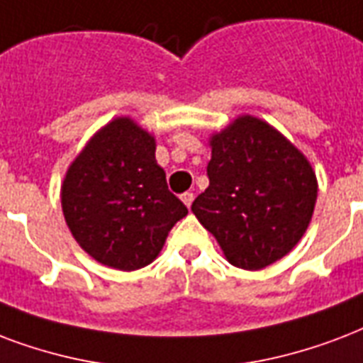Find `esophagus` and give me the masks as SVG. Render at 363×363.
I'll use <instances>...</instances> for the list:
<instances>
[{
  "label": "esophagus",
  "instance_id": "esophagus-1",
  "mask_svg": "<svg viewBox=\"0 0 363 363\" xmlns=\"http://www.w3.org/2000/svg\"><path fill=\"white\" fill-rule=\"evenodd\" d=\"M181 200H182V203H184V206L190 209V206H192V201H194V194L192 192H184L181 196Z\"/></svg>",
  "mask_w": 363,
  "mask_h": 363
}]
</instances>
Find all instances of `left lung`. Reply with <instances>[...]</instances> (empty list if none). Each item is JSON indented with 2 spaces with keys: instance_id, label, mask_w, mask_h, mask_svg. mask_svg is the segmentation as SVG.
Listing matches in <instances>:
<instances>
[{
  "instance_id": "obj_1",
  "label": "left lung",
  "mask_w": 363,
  "mask_h": 363,
  "mask_svg": "<svg viewBox=\"0 0 363 363\" xmlns=\"http://www.w3.org/2000/svg\"><path fill=\"white\" fill-rule=\"evenodd\" d=\"M209 186L192 213L226 261L261 270L291 251L312 220L318 179L303 152L276 127L238 116L209 137Z\"/></svg>"
}]
</instances>
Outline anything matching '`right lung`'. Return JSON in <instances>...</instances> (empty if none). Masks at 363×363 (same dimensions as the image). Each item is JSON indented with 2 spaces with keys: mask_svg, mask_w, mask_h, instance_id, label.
<instances>
[{
  "mask_svg": "<svg viewBox=\"0 0 363 363\" xmlns=\"http://www.w3.org/2000/svg\"><path fill=\"white\" fill-rule=\"evenodd\" d=\"M60 206L79 247L123 272L150 264L188 213L157 165L154 135L129 116L108 121L74 157Z\"/></svg>",
  "mask_w": 363,
  "mask_h": 363,
  "instance_id": "add662e5",
  "label": "right lung"
}]
</instances>
